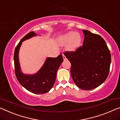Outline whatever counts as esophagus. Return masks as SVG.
Here are the masks:
<instances>
[{
	"label": "esophagus",
	"instance_id": "obj_1",
	"mask_svg": "<svg viewBox=\"0 0 120 120\" xmlns=\"http://www.w3.org/2000/svg\"><path fill=\"white\" fill-rule=\"evenodd\" d=\"M62 56H63V59H64V60H66V59H67V58H66V56H64V54H63L62 55Z\"/></svg>",
	"mask_w": 120,
	"mask_h": 120
}]
</instances>
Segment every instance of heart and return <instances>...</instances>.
<instances>
[{
	"instance_id": "heart-1",
	"label": "heart",
	"mask_w": 120,
	"mask_h": 120,
	"mask_svg": "<svg viewBox=\"0 0 120 120\" xmlns=\"http://www.w3.org/2000/svg\"><path fill=\"white\" fill-rule=\"evenodd\" d=\"M57 41L61 46L66 45V48L68 51L74 52L81 45L82 36L79 33L70 31L59 36Z\"/></svg>"
}]
</instances>
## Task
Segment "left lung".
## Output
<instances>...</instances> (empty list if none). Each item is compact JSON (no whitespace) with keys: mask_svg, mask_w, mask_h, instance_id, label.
I'll return each mask as SVG.
<instances>
[{"mask_svg":"<svg viewBox=\"0 0 120 120\" xmlns=\"http://www.w3.org/2000/svg\"><path fill=\"white\" fill-rule=\"evenodd\" d=\"M83 46L75 52H66L71 64L70 73L74 83L82 90H90L102 84L109 74L111 56L101 36L83 30Z\"/></svg>","mask_w":120,"mask_h":120,"instance_id":"left-lung-1","label":"left lung"}]
</instances>
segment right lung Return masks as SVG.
I'll return each mask as SVG.
<instances>
[{"instance_id":"obj_1","label":"right lung","mask_w":120,"mask_h":120,"mask_svg":"<svg viewBox=\"0 0 120 120\" xmlns=\"http://www.w3.org/2000/svg\"><path fill=\"white\" fill-rule=\"evenodd\" d=\"M37 35L34 31L30 32L21 40L16 46L14 55L15 72L19 82L28 91L36 94H43L49 92L53 87L56 81L57 70L64 59L62 54L56 58L48 57L36 73L31 75L23 73L19 58L20 47L23 41Z\"/></svg>"}]
</instances>
